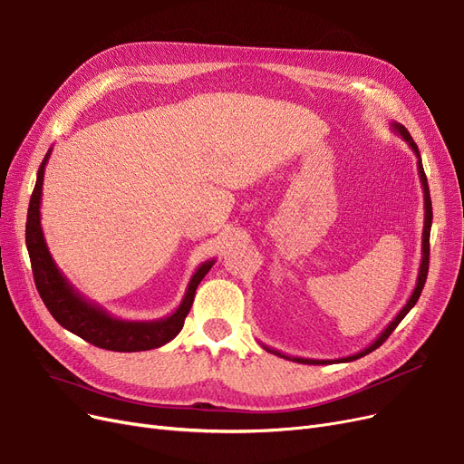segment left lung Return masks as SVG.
<instances>
[{"instance_id": "8db88e82", "label": "left lung", "mask_w": 464, "mask_h": 464, "mask_svg": "<svg viewBox=\"0 0 464 464\" xmlns=\"http://www.w3.org/2000/svg\"><path fill=\"white\" fill-rule=\"evenodd\" d=\"M392 129H393V132L395 134H399L401 136L407 143H409V148L412 150V153L417 155V169H419V177H420V184H422V191H424V228H422V259H420V266H419V276H417V285H414V290H412V294H411V297L407 299V303H405V307L397 313V316L393 318V321L380 332V335L378 338L369 345V347H364L362 351H359V353H355V355H349V357H342V359H303V357H290V355H284V353H280V351H276V349H270V347H266V345H263L268 353H275V355H278V357H282V359H287V361H294V362H303V364H332V362H351V361H355V359H361V357H364V355H369V353H372V351L376 349V347H380L382 343H384L388 338H390V334L397 328V324L403 321L405 318V314L414 307V303L419 301V297H420V294H422V287H424V282H426V276H428V259H430V228H432V199H430V188H428V180H426V174H424V167H422V159H420V153H419V148H417V143H414V140L411 138V134H409V130L405 129L403 124H399V122H392Z\"/></svg>"}]
</instances>
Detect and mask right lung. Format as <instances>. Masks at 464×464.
I'll list each match as a JSON object with an SVG mask.
<instances>
[{"instance_id": "right-lung-1", "label": "right lung", "mask_w": 464, "mask_h": 464, "mask_svg": "<svg viewBox=\"0 0 464 464\" xmlns=\"http://www.w3.org/2000/svg\"><path fill=\"white\" fill-rule=\"evenodd\" d=\"M50 155L52 150L45 153L38 169L36 186L32 191L26 217V247L32 263V275H34L44 305L63 328H67L78 338L86 340L95 347L132 353V351H148L169 343L182 330L186 314L191 309V303H194L198 285L215 265V259L205 261L196 268L179 309L172 314L157 318V321H124V318L109 314L98 303H92L76 290L67 276L61 273L50 249H47L40 222V203L44 172Z\"/></svg>"}]
</instances>
